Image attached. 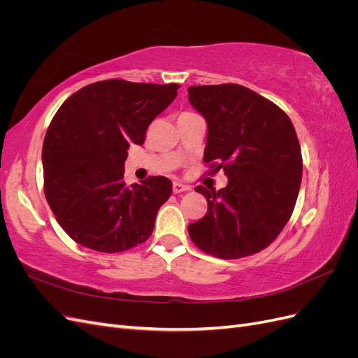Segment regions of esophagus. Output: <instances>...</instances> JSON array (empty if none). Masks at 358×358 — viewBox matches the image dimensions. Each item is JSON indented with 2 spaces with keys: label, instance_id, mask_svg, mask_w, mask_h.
I'll list each match as a JSON object with an SVG mask.
<instances>
[{
  "label": "esophagus",
  "instance_id": "esophagus-1",
  "mask_svg": "<svg viewBox=\"0 0 358 358\" xmlns=\"http://www.w3.org/2000/svg\"><path fill=\"white\" fill-rule=\"evenodd\" d=\"M191 188L188 185H185V183L182 182H173V192L175 194H180V192H185V191H189Z\"/></svg>",
  "mask_w": 358,
  "mask_h": 358
}]
</instances>
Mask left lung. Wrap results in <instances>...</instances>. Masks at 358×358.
Masks as SVG:
<instances>
[{
    "label": "left lung",
    "mask_w": 358,
    "mask_h": 358,
    "mask_svg": "<svg viewBox=\"0 0 358 358\" xmlns=\"http://www.w3.org/2000/svg\"><path fill=\"white\" fill-rule=\"evenodd\" d=\"M191 106L208 122L204 158L227 187H197L208 213L188 225L201 251L224 259L257 254L282 231L301 183V150L288 115L236 83L189 86Z\"/></svg>",
    "instance_id": "obj_1"
}]
</instances>
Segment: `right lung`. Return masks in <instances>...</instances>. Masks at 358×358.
Instances as JSON below:
<instances>
[{
  "label": "right lung",
  "mask_w": 358,
  "mask_h": 358,
  "mask_svg": "<svg viewBox=\"0 0 358 358\" xmlns=\"http://www.w3.org/2000/svg\"><path fill=\"white\" fill-rule=\"evenodd\" d=\"M178 90V83L101 80L70 95L53 116L41 152L45 194L74 242L113 254L152 234L171 182L149 176L127 187L124 162L129 145H143L148 127Z\"/></svg>",
  "instance_id": "1"
}]
</instances>
